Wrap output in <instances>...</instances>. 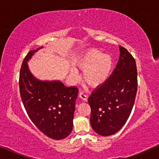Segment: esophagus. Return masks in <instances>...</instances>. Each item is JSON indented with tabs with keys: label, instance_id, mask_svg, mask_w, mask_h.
I'll return each instance as SVG.
<instances>
[{
	"label": "esophagus",
	"instance_id": "obj_1",
	"mask_svg": "<svg viewBox=\"0 0 159 159\" xmlns=\"http://www.w3.org/2000/svg\"><path fill=\"white\" fill-rule=\"evenodd\" d=\"M79 97L81 99H83V100H84V101H86L87 99H88V96H87L86 93H84V92H80V93H79Z\"/></svg>",
	"mask_w": 159,
	"mask_h": 159
}]
</instances>
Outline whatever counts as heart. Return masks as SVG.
Wrapping results in <instances>:
<instances>
[{
    "label": "heart",
    "instance_id": "obj_1",
    "mask_svg": "<svg viewBox=\"0 0 159 159\" xmlns=\"http://www.w3.org/2000/svg\"><path fill=\"white\" fill-rule=\"evenodd\" d=\"M77 68L83 73V79L88 85L98 88L109 79L113 67V59L108 54H102L96 49L88 51L78 59ZM73 78H77V72L72 70Z\"/></svg>",
    "mask_w": 159,
    "mask_h": 159
}]
</instances>
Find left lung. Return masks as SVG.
Masks as SVG:
<instances>
[{
    "instance_id": "1",
    "label": "left lung",
    "mask_w": 159,
    "mask_h": 159,
    "mask_svg": "<svg viewBox=\"0 0 159 159\" xmlns=\"http://www.w3.org/2000/svg\"><path fill=\"white\" fill-rule=\"evenodd\" d=\"M118 63L105 84L93 91L89 98L93 129L101 136L115 134L131 114L138 87L137 68L134 57L119 46Z\"/></svg>"
}]
</instances>
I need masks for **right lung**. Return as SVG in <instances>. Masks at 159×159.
Masks as SVG:
<instances>
[{"label": "right lung", "instance_id": "right-lung-1", "mask_svg": "<svg viewBox=\"0 0 159 159\" xmlns=\"http://www.w3.org/2000/svg\"><path fill=\"white\" fill-rule=\"evenodd\" d=\"M41 48L30 51L23 61L19 75L21 100L35 126L49 138L61 140L69 136L73 129L79 90L59 80H40L31 74L27 62Z\"/></svg>", "mask_w": 159, "mask_h": 159}]
</instances>
